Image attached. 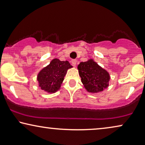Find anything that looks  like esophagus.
Returning a JSON list of instances; mask_svg holds the SVG:
<instances>
[{
  "label": "esophagus",
  "instance_id": "esophagus-1",
  "mask_svg": "<svg viewBox=\"0 0 145 145\" xmlns=\"http://www.w3.org/2000/svg\"><path fill=\"white\" fill-rule=\"evenodd\" d=\"M72 64L73 66H75V65H76V64H77V60L76 59H73L72 60Z\"/></svg>",
  "mask_w": 145,
  "mask_h": 145
}]
</instances>
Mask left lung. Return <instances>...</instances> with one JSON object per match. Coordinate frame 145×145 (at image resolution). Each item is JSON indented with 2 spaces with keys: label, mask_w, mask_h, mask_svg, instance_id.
<instances>
[{
  "label": "left lung",
  "mask_w": 145,
  "mask_h": 145,
  "mask_svg": "<svg viewBox=\"0 0 145 145\" xmlns=\"http://www.w3.org/2000/svg\"><path fill=\"white\" fill-rule=\"evenodd\" d=\"M77 69L82 83L87 92L98 93L109 86V72L99 66L93 59L80 62Z\"/></svg>",
  "instance_id": "8db88e82"
}]
</instances>
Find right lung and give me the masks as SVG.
<instances>
[{
  "instance_id": "1",
  "label": "right lung",
  "mask_w": 145,
  "mask_h": 145,
  "mask_svg": "<svg viewBox=\"0 0 145 145\" xmlns=\"http://www.w3.org/2000/svg\"><path fill=\"white\" fill-rule=\"evenodd\" d=\"M72 68L73 66L67 60L60 61L58 59H54L38 73V86L47 93H55L60 88L67 71Z\"/></svg>"
}]
</instances>
